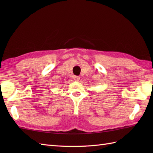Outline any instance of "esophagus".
I'll return each instance as SVG.
<instances>
[{"instance_id": "obj_1", "label": "esophagus", "mask_w": 153, "mask_h": 153, "mask_svg": "<svg viewBox=\"0 0 153 153\" xmlns=\"http://www.w3.org/2000/svg\"><path fill=\"white\" fill-rule=\"evenodd\" d=\"M80 79V77L79 76H75L74 77V80L76 81V82H78Z\"/></svg>"}]
</instances>
